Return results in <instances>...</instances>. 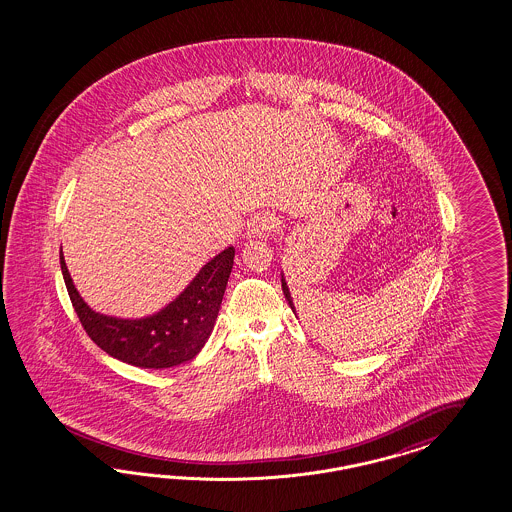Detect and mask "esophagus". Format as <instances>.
Wrapping results in <instances>:
<instances>
[{
    "label": "esophagus",
    "instance_id": "esophagus-1",
    "mask_svg": "<svg viewBox=\"0 0 512 512\" xmlns=\"http://www.w3.org/2000/svg\"><path fill=\"white\" fill-rule=\"evenodd\" d=\"M276 225H278V219L272 214H268V212L257 214L248 221V236L249 238H264L276 229Z\"/></svg>",
    "mask_w": 512,
    "mask_h": 512
}]
</instances>
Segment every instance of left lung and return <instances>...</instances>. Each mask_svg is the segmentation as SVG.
Wrapping results in <instances>:
<instances>
[{"label":"left lung","mask_w":512,"mask_h":512,"mask_svg":"<svg viewBox=\"0 0 512 512\" xmlns=\"http://www.w3.org/2000/svg\"><path fill=\"white\" fill-rule=\"evenodd\" d=\"M281 289H283V295H285V298H287V302H289L291 310L295 311V304H293V298H291V293H289V287H287V283H285V279H283V276H281Z\"/></svg>","instance_id":"8db88e82"}]
</instances>
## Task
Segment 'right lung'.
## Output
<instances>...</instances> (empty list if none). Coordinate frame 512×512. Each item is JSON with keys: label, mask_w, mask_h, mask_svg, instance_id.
I'll list each match as a JSON object with an SVG mask.
<instances>
[{"label": "right lung", "mask_w": 512, "mask_h": 512, "mask_svg": "<svg viewBox=\"0 0 512 512\" xmlns=\"http://www.w3.org/2000/svg\"><path fill=\"white\" fill-rule=\"evenodd\" d=\"M233 263L231 246L204 264L163 310L142 319H118L93 311L82 300L60 251L65 287L86 334L110 357L152 370L184 364L201 351L216 325Z\"/></svg>", "instance_id": "add662e5"}]
</instances>
